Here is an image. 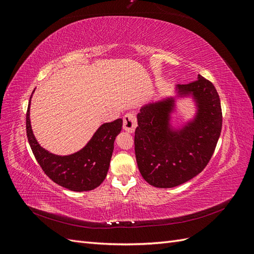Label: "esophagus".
Returning <instances> with one entry per match:
<instances>
[{
    "instance_id": "esophagus-1",
    "label": "esophagus",
    "mask_w": 254,
    "mask_h": 254,
    "mask_svg": "<svg viewBox=\"0 0 254 254\" xmlns=\"http://www.w3.org/2000/svg\"><path fill=\"white\" fill-rule=\"evenodd\" d=\"M137 126L136 118L133 113H127L124 117V129L128 132H134Z\"/></svg>"
}]
</instances>
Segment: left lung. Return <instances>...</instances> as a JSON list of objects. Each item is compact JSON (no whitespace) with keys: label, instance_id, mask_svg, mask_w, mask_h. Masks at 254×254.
Returning a JSON list of instances; mask_svg holds the SVG:
<instances>
[{"label":"left lung","instance_id":"1","mask_svg":"<svg viewBox=\"0 0 254 254\" xmlns=\"http://www.w3.org/2000/svg\"><path fill=\"white\" fill-rule=\"evenodd\" d=\"M197 78L176 86L178 96H191L197 107L195 118L181 128L171 125L174 97L149 103L137 113L136 163L152 187L170 189L193 179L213 156L222 126L220 99L211 81L201 75Z\"/></svg>","mask_w":254,"mask_h":254}]
</instances>
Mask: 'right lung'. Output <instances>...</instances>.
Listing matches in <instances>:
<instances>
[{
    "instance_id": "add662e5",
    "label": "right lung",
    "mask_w": 254,
    "mask_h": 254,
    "mask_svg": "<svg viewBox=\"0 0 254 254\" xmlns=\"http://www.w3.org/2000/svg\"><path fill=\"white\" fill-rule=\"evenodd\" d=\"M30 98L26 112V133L30 148L43 172L58 186L74 191L91 190L101 186L109 170L114 140L121 132L123 120L105 123L77 152L68 156L54 155L41 147L33 133L29 119Z\"/></svg>"
}]
</instances>
